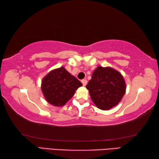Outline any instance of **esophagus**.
Returning <instances> with one entry per match:
<instances>
[{
    "mask_svg": "<svg viewBox=\"0 0 159 159\" xmlns=\"http://www.w3.org/2000/svg\"><path fill=\"white\" fill-rule=\"evenodd\" d=\"M81 82H82V83H83V86H85L86 85H87V80H86V79H83V80H81Z\"/></svg>",
    "mask_w": 159,
    "mask_h": 159,
    "instance_id": "1",
    "label": "esophagus"
}]
</instances>
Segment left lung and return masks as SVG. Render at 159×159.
Segmentation results:
<instances>
[{"instance_id": "8db88e82", "label": "left lung", "mask_w": 159, "mask_h": 159, "mask_svg": "<svg viewBox=\"0 0 159 159\" xmlns=\"http://www.w3.org/2000/svg\"><path fill=\"white\" fill-rule=\"evenodd\" d=\"M97 107L109 110L116 106L125 95L126 85L121 74L111 67L98 66L86 85Z\"/></svg>"}]
</instances>
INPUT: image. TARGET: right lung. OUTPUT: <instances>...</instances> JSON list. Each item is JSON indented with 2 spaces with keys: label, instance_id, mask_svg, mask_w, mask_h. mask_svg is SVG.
Instances as JSON below:
<instances>
[{
  "label": "right lung",
  "instance_id": "1",
  "mask_svg": "<svg viewBox=\"0 0 159 159\" xmlns=\"http://www.w3.org/2000/svg\"><path fill=\"white\" fill-rule=\"evenodd\" d=\"M83 84L76 77L61 66L50 71L42 80L41 90L48 103L64 106Z\"/></svg>",
  "mask_w": 159,
  "mask_h": 159
}]
</instances>
